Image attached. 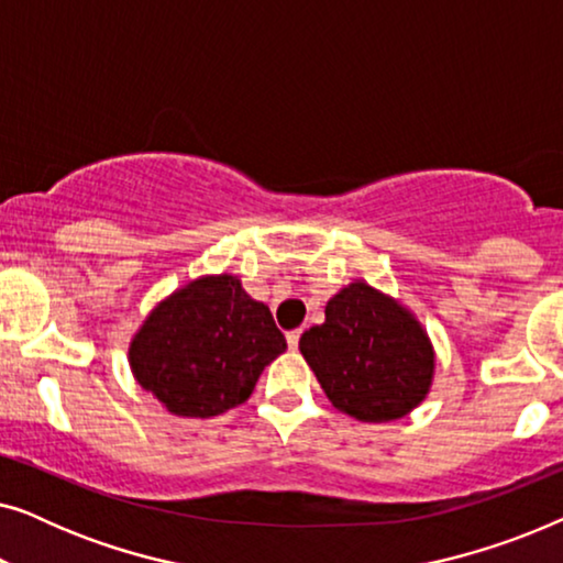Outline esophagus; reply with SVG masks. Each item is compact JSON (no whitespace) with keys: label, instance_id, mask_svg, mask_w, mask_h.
Instances as JSON below:
<instances>
[{"label":"esophagus","instance_id":"34e87169","mask_svg":"<svg viewBox=\"0 0 563 563\" xmlns=\"http://www.w3.org/2000/svg\"><path fill=\"white\" fill-rule=\"evenodd\" d=\"M299 335H302V333H299V330H289V333H287V343H289L291 351H295L297 345H299Z\"/></svg>","mask_w":563,"mask_h":563}]
</instances>
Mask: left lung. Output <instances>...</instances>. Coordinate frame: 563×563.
Masks as SVG:
<instances>
[{"instance_id": "8db88e82", "label": "left lung", "mask_w": 563, "mask_h": 563, "mask_svg": "<svg viewBox=\"0 0 563 563\" xmlns=\"http://www.w3.org/2000/svg\"><path fill=\"white\" fill-rule=\"evenodd\" d=\"M299 351L335 410L361 422L405 418L435 379V349L418 314L366 279L328 299L325 322L305 330Z\"/></svg>"}]
</instances>
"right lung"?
Listing matches in <instances>:
<instances>
[{"label":"right lung","mask_w":563,"mask_h":563,"mask_svg":"<svg viewBox=\"0 0 563 563\" xmlns=\"http://www.w3.org/2000/svg\"><path fill=\"white\" fill-rule=\"evenodd\" d=\"M287 351L272 312L235 274L197 276L166 295L130 338L135 382L176 418H214L245 402Z\"/></svg>","instance_id":"1"}]
</instances>
